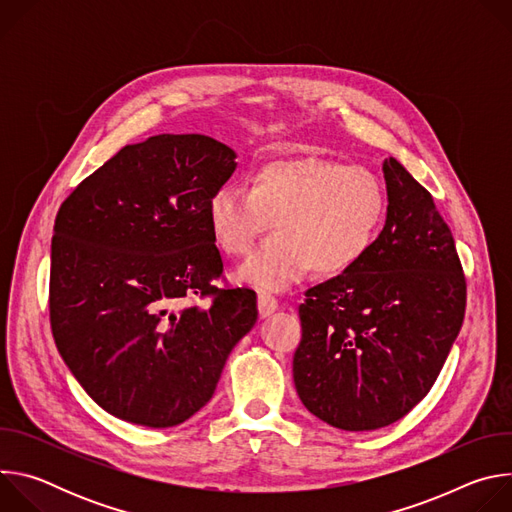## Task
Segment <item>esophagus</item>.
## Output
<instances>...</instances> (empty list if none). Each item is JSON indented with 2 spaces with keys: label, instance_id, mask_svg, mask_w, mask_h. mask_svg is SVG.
<instances>
[{
  "label": "esophagus",
  "instance_id": "obj_1",
  "mask_svg": "<svg viewBox=\"0 0 512 512\" xmlns=\"http://www.w3.org/2000/svg\"><path fill=\"white\" fill-rule=\"evenodd\" d=\"M257 308H259V316L261 318H269L279 308V304H277V300L273 296H269V294H265V291H261V294L257 296Z\"/></svg>",
  "mask_w": 512,
  "mask_h": 512
}]
</instances>
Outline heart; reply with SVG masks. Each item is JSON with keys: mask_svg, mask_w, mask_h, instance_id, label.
I'll use <instances>...</instances> for the list:
<instances>
[{"mask_svg": "<svg viewBox=\"0 0 512 512\" xmlns=\"http://www.w3.org/2000/svg\"><path fill=\"white\" fill-rule=\"evenodd\" d=\"M387 204L377 172L300 156L261 166L251 188L218 186L208 200V227L218 247L241 257L275 221L277 235L241 265L239 277L281 291L310 269L340 275L354 267L379 237Z\"/></svg>", "mask_w": 512, "mask_h": 512, "instance_id": "1", "label": "heart"}]
</instances>
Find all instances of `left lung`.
<instances>
[{"label":"left lung","mask_w":512,"mask_h":512,"mask_svg":"<svg viewBox=\"0 0 512 512\" xmlns=\"http://www.w3.org/2000/svg\"><path fill=\"white\" fill-rule=\"evenodd\" d=\"M387 221L348 271L306 291L296 391L344 431L407 415L433 387L462 328L466 277L431 194L395 160L383 164Z\"/></svg>","instance_id":"1"}]
</instances>
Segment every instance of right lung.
<instances>
[{
	"label": "right lung",
	"mask_w": 512,
	"mask_h": 512,
	"mask_svg": "<svg viewBox=\"0 0 512 512\" xmlns=\"http://www.w3.org/2000/svg\"><path fill=\"white\" fill-rule=\"evenodd\" d=\"M237 154L208 135L125 145L60 206L50 326L70 373L107 413L172 427L202 409L257 322L253 289H218L208 200ZM210 297L204 307L195 298Z\"/></svg>",
	"instance_id": "right-lung-1"
}]
</instances>
